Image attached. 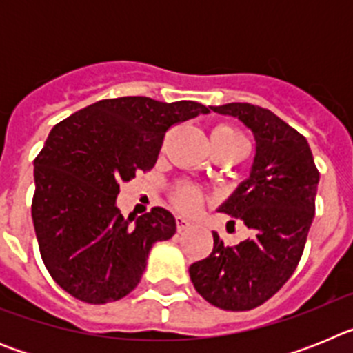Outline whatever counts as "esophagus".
I'll return each instance as SVG.
<instances>
[{
	"mask_svg": "<svg viewBox=\"0 0 353 353\" xmlns=\"http://www.w3.org/2000/svg\"><path fill=\"white\" fill-rule=\"evenodd\" d=\"M189 228H192L191 221L185 219V217H182V215H176V230L182 233V232H185V230H189Z\"/></svg>",
	"mask_w": 353,
	"mask_h": 353,
	"instance_id": "1",
	"label": "esophagus"
}]
</instances>
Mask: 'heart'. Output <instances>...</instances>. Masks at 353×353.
Here are the masks:
<instances>
[{
    "label": "heart",
    "mask_w": 353,
    "mask_h": 353,
    "mask_svg": "<svg viewBox=\"0 0 353 353\" xmlns=\"http://www.w3.org/2000/svg\"><path fill=\"white\" fill-rule=\"evenodd\" d=\"M212 139H219V141H245L244 134L232 125H221L212 132ZM173 201L180 210L194 212L201 205V192L191 183H179L173 191Z\"/></svg>",
    "instance_id": "obj_1"
}]
</instances>
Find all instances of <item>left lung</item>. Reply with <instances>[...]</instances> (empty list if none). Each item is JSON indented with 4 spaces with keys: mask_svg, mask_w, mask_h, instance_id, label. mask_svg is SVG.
<instances>
[{
    "mask_svg": "<svg viewBox=\"0 0 353 353\" xmlns=\"http://www.w3.org/2000/svg\"><path fill=\"white\" fill-rule=\"evenodd\" d=\"M210 109L239 118L256 143L249 176L217 208L254 235L228 248L212 232L214 249L189 267V276L212 305L248 311L269 301L297 269L314 217L320 173L307 139L269 109L244 102Z\"/></svg>",
    "mask_w": 353,
    "mask_h": 353,
    "instance_id": "8db88e82",
    "label": "left lung"
}]
</instances>
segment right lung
<instances>
[{"mask_svg":"<svg viewBox=\"0 0 353 353\" xmlns=\"http://www.w3.org/2000/svg\"><path fill=\"white\" fill-rule=\"evenodd\" d=\"M208 113L192 101L120 97L52 127L35 159L31 217L58 286L88 304L120 301L138 286L150 249L174 235L176 221L161 207L125 219L117 207L120 183L155 166L171 125Z\"/></svg>","mask_w":353,"mask_h":353,"instance_id":"right-lung-1","label":"right lung"}]
</instances>
